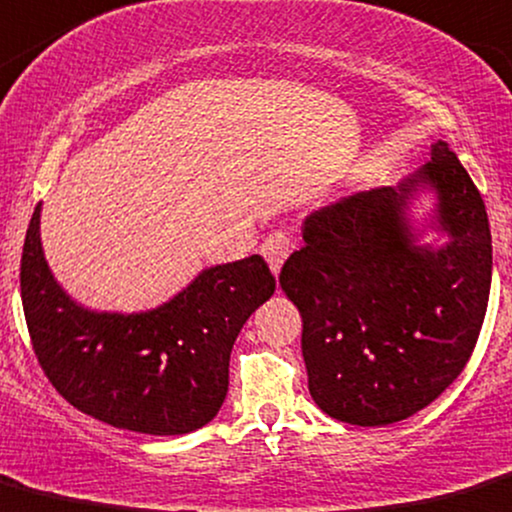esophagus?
Returning <instances> with one entry per match:
<instances>
[{
    "mask_svg": "<svg viewBox=\"0 0 512 512\" xmlns=\"http://www.w3.org/2000/svg\"><path fill=\"white\" fill-rule=\"evenodd\" d=\"M289 252H292V240L284 233H272L270 238H265V242H262V257H265L274 274H279V270H282Z\"/></svg>",
    "mask_w": 512,
    "mask_h": 512,
    "instance_id": "esophagus-1",
    "label": "esophagus"
}]
</instances>
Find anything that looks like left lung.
I'll return each mask as SVG.
<instances>
[{"label": "left lung", "instance_id": "8db88e82", "mask_svg": "<svg viewBox=\"0 0 512 512\" xmlns=\"http://www.w3.org/2000/svg\"><path fill=\"white\" fill-rule=\"evenodd\" d=\"M422 195L435 203L417 221ZM301 235L279 284L316 405L358 427L432 405L469 363L491 294L488 213L456 154L439 139L400 184L311 213Z\"/></svg>", "mask_w": 512, "mask_h": 512}]
</instances>
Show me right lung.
Listing matches in <instances>:
<instances>
[{
    "instance_id": "obj_1",
    "label": "right lung",
    "mask_w": 512,
    "mask_h": 512,
    "mask_svg": "<svg viewBox=\"0 0 512 512\" xmlns=\"http://www.w3.org/2000/svg\"><path fill=\"white\" fill-rule=\"evenodd\" d=\"M274 294L260 255L206 267L147 311H98L58 284L41 245V203L21 255V304L39 363L80 412L154 437L206 427L228 395L240 328Z\"/></svg>"
}]
</instances>
